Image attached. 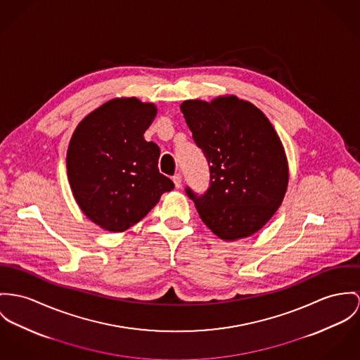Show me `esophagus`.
<instances>
[{
  "mask_svg": "<svg viewBox=\"0 0 360 360\" xmlns=\"http://www.w3.org/2000/svg\"><path fill=\"white\" fill-rule=\"evenodd\" d=\"M172 181H174V185H175L176 189H179L182 186V175L181 174H175L172 176Z\"/></svg>",
  "mask_w": 360,
  "mask_h": 360,
  "instance_id": "esophagus-1",
  "label": "esophagus"
}]
</instances>
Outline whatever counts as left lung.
<instances>
[{"mask_svg": "<svg viewBox=\"0 0 360 360\" xmlns=\"http://www.w3.org/2000/svg\"><path fill=\"white\" fill-rule=\"evenodd\" d=\"M181 111L210 165L207 193L186 189L201 221L224 241L255 234L277 212L289 184L276 129L257 107L233 94L186 100Z\"/></svg>", "mask_w": 360, "mask_h": 360, "instance_id": "8db88e82", "label": "left lung"}]
</instances>
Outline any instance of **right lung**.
<instances>
[{
  "mask_svg": "<svg viewBox=\"0 0 360 360\" xmlns=\"http://www.w3.org/2000/svg\"><path fill=\"white\" fill-rule=\"evenodd\" d=\"M156 115L153 103L116 97L84 116L70 139L67 175L74 198L107 231L134 226L174 189L159 171V146L143 139Z\"/></svg>",
  "mask_w": 360,
  "mask_h": 360,
  "instance_id": "1",
  "label": "right lung"
}]
</instances>
